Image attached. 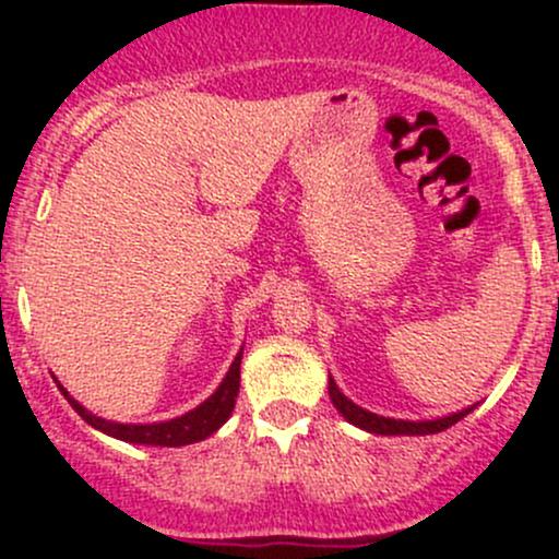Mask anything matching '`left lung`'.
<instances>
[{
  "label": "left lung",
  "mask_w": 559,
  "mask_h": 559,
  "mask_svg": "<svg viewBox=\"0 0 559 559\" xmlns=\"http://www.w3.org/2000/svg\"><path fill=\"white\" fill-rule=\"evenodd\" d=\"M329 394L333 404H336L338 413L344 415L346 420L355 423V426L365 428V431L370 433H381V436H426V433H439V431H447L449 426H454L457 420H463L467 413H471V407L463 409V413H454V415H447V418H439V420H394V418H381V415L376 413H368V409L357 407L355 402L346 400V396L338 391L336 381L329 378Z\"/></svg>",
  "instance_id": "1"
}]
</instances>
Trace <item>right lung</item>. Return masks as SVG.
I'll use <instances>...</instances> for the list:
<instances>
[{
    "label": "right lung",
    "mask_w": 559,
    "mask_h": 559,
    "mask_svg": "<svg viewBox=\"0 0 559 559\" xmlns=\"http://www.w3.org/2000/svg\"><path fill=\"white\" fill-rule=\"evenodd\" d=\"M239 370H241V352L236 355V360L230 362L226 378L217 386V391L210 396L207 402L199 404L197 409L181 415L176 420H165V423H150V426H128V423H112L105 418H96V415L88 413L86 407H81L73 396L68 394L66 389L60 386L62 394L68 396L70 407L81 415L88 426L96 428V431L112 436V439L128 441V444H150V447H183V444H194V441L207 439L213 436L223 423L228 420L230 409H234L236 396H239Z\"/></svg>",
    "instance_id": "1"
}]
</instances>
